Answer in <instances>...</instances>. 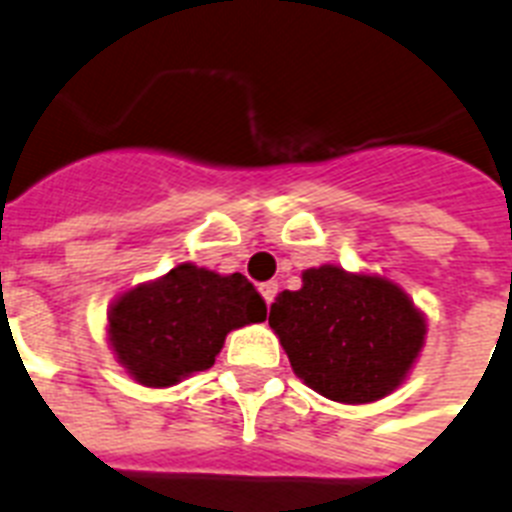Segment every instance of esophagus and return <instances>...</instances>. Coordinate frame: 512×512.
<instances>
[{"label": "esophagus", "mask_w": 512, "mask_h": 512, "mask_svg": "<svg viewBox=\"0 0 512 512\" xmlns=\"http://www.w3.org/2000/svg\"><path fill=\"white\" fill-rule=\"evenodd\" d=\"M261 296H264V301H267V306L275 301L277 296V282L275 280H269V282H261Z\"/></svg>", "instance_id": "esophagus-1"}]
</instances>
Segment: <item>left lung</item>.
I'll return each mask as SVG.
<instances>
[{
    "instance_id": "obj_1",
    "label": "left lung",
    "mask_w": 512,
    "mask_h": 512,
    "mask_svg": "<svg viewBox=\"0 0 512 512\" xmlns=\"http://www.w3.org/2000/svg\"><path fill=\"white\" fill-rule=\"evenodd\" d=\"M269 327L298 378L343 404L391 394L425 335L423 317L394 282L330 264L306 269L301 290H282Z\"/></svg>"
}]
</instances>
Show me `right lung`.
<instances>
[{
	"label": "right lung",
	"instance_id": "1",
	"mask_svg": "<svg viewBox=\"0 0 512 512\" xmlns=\"http://www.w3.org/2000/svg\"><path fill=\"white\" fill-rule=\"evenodd\" d=\"M110 346L142 386H174L208 370L230 330L267 320V304L240 272L216 275L179 264L158 282L118 298L110 312Z\"/></svg>",
	"mask_w": 512,
	"mask_h": 512
}]
</instances>
